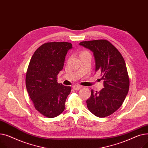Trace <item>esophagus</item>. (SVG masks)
<instances>
[{
    "label": "esophagus",
    "mask_w": 148,
    "mask_h": 148,
    "mask_svg": "<svg viewBox=\"0 0 148 148\" xmlns=\"http://www.w3.org/2000/svg\"><path fill=\"white\" fill-rule=\"evenodd\" d=\"M73 88L75 90H79V89H80L82 88V86H79V85H74Z\"/></svg>",
    "instance_id": "obj_1"
}]
</instances>
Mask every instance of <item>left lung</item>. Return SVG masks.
I'll list each match as a JSON object with an SVG mask.
<instances>
[{"mask_svg": "<svg viewBox=\"0 0 148 148\" xmlns=\"http://www.w3.org/2000/svg\"><path fill=\"white\" fill-rule=\"evenodd\" d=\"M79 45L94 53L95 71H101L104 81V88L99 92L91 90L87 107L95 116L106 117L118 109L128 94L130 80L125 62L118 50L107 40L83 41Z\"/></svg>", "mask_w": 148, "mask_h": 148, "instance_id": "obj_1", "label": "left lung"}]
</instances>
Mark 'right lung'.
Returning <instances> with one entry per match:
<instances>
[{"label": "right lung", "instance_id": "right-lung-1", "mask_svg": "<svg viewBox=\"0 0 148 148\" xmlns=\"http://www.w3.org/2000/svg\"><path fill=\"white\" fill-rule=\"evenodd\" d=\"M73 48L67 42L42 44L34 53L26 76V86L36 110L45 117H56L64 111L71 88L57 82L64 68L68 51Z\"/></svg>", "mask_w": 148, "mask_h": 148}]
</instances>
